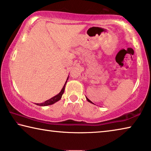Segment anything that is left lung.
<instances>
[{
  "instance_id": "8db88e82",
  "label": "left lung",
  "mask_w": 151,
  "mask_h": 151,
  "mask_svg": "<svg viewBox=\"0 0 151 151\" xmlns=\"http://www.w3.org/2000/svg\"><path fill=\"white\" fill-rule=\"evenodd\" d=\"M86 100H87V101L89 102V103H92V102H91L90 100H89V99L87 98V97H86Z\"/></svg>"
}]
</instances>
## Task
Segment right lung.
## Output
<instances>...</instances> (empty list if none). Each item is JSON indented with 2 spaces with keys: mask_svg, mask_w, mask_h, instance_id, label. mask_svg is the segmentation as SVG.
Wrapping results in <instances>:
<instances>
[{
  "mask_svg": "<svg viewBox=\"0 0 151 151\" xmlns=\"http://www.w3.org/2000/svg\"><path fill=\"white\" fill-rule=\"evenodd\" d=\"M68 78H67V80H68ZM67 80H66V83H65V85L63 86L62 90H61V91L59 93H58V94H57V95H56V96H53L52 98H51V99H48V100L46 101L45 102H44V103H40V104H38V103H37V105H39V106H47V105H50V104H54V103H56V102H57V101H59L60 99H61V97H62V95H63V93H64V91H65V85H66V82H67Z\"/></svg>",
  "mask_w": 151,
  "mask_h": 151,
  "instance_id": "add662e5",
  "label": "right lung"
}]
</instances>
